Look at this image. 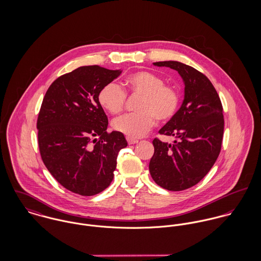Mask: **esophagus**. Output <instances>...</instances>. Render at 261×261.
<instances>
[{
	"instance_id": "1",
	"label": "esophagus",
	"mask_w": 261,
	"mask_h": 261,
	"mask_svg": "<svg viewBox=\"0 0 261 261\" xmlns=\"http://www.w3.org/2000/svg\"><path fill=\"white\" fill-rule=\"evenodd\" d=\"M126 141H127L128 145H135V144L139 143V140H136V139H133V138H126Z\"/></svg>"
}]
</instances>
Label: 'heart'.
Here are the masks:
<instances>
[{"instance_id": "1", "label": "heart", "mask_w": 261, "mask_h": 261, "mask_svg": "<svg viewBox=\"0 0 261 261\" xmlns=\"http://www.w3.org/2000/svg\"><path fill=\"white\" fill-rule=\"evenodd\" d=\"M124 90L115 83L106 84L98 93L99 105L109 112H121L126 101V94L138 96L136 110L112 121L114 130L128 138H141L155 124L171 120L180 107L178 90L167 85L165 79L149 71H137L127 75L123 80Z\"/></svg>"}]
</instances>
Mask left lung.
<instances>
[{
	"label": "left lung",
	"instance_id": "8db88e82",
	"mask_svg": "<svg viewBox=\"0 0 261 261\" xmlns=\"http://www.w3.org/2000/svg\"><path fill=\"white\" fill-rule=\"evenodd\" d=\"M178 71L185 83V98L176 115L160 130L175 137L174 144L152 141L149 173L159 186L182 191L198 184L215 164L222 146L223 108L206 75L178 61L154 62Z\"/></svg>",
	"mask_w": 261,
	"mask_h": 261
}]
</instances>
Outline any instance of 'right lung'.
I'll return each instance as SVG.
<instances>
[{"label": "right lung", "instance_id": "right-lung-1", "mask_svg": "<svg viewBox=\"0 0 261 261\" xmlns=\"http://www.w3.org/2000/svg\"><path fill=\"white\" fill-rule=\"evenodd\" d=\"M121 73L98 65L61 75L48 88L38 114L42 161L55 180L81 196L111 185L118 151L127 146L98 101L100 89Z\"/></svg>", "mask_w": 261, "mask_h": 261}]
</instances>
